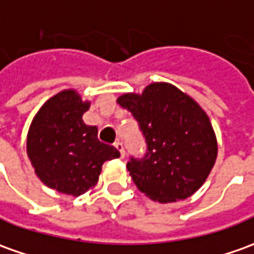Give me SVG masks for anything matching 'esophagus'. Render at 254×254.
<instances>
[{"label":"esophagus","mask_w":254,"mask_h":254,"mask_svg":"<svg viewBox=\"0 0 254 254\" xmlns=\"http://www.w3.org/2000/svg\"><path fill=\"white\" fill-rule=\"evenodd\" d=\"M115 148H116L119 152H120V157L123 159L124 157V148H123V144L120 142V141H117V142H115Z\"/></svg>","instance_id":"34e87169"}]
</instances>
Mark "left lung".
<instances>
[{"mask_svg":"<svg viewBox=\"0 0 254 254\" xmlns=\"http://www.w3.org/2000/svg\"><path fill=\"white\" fill-rule=\"evenodd\" d=\"M117 104L130 110L148 152L127 163L137 188L160 203L193 195L217 157V138L207 113L193 98L169 83H152L142 94L127 92Z\"/></svg>","mask_w":254,"mask_h":254,"instance_id":"obj_1","label":"left lung"}]
</instances>
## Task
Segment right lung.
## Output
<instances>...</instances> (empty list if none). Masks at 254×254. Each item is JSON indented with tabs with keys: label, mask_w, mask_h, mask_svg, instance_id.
<instances>
[{
	"label": "right lung",
	"mask_w": 254,
	"mask_h": 254,
	"mask_svg": "<svg viewBox=\"0 0 254 254\" xmlns=\"http://www.w3.org/2000/svg\"><path fill=\"white\" fill-rule=\"evenodd\" d=\"M76 90L51 97L31 120L26 150L36 176L48 188L80 196L98 184L102 164L120 152L98 139L95 126L84 123L90 109Z\"/></svg>",
	"instance_id": "1"
}]
</instances>
